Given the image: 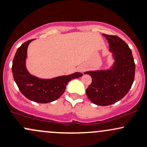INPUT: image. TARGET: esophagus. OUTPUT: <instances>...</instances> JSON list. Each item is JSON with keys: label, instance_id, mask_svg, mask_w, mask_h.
<instances>
[{"label": "esophagus", "instance_id": "obj_1", "mask_svg": "<svg viewBox=\"0 0 147 147\" xmlns=\"http://www.w3.org/2000/svg\"><path fill=\"white\" fill-rule=\"evenodd\" d=\"M84 70H85V67H84V66H83V67H81L80 68V72H84Z\"/></svg>", "mask_w": 147, "mask_h": 147}]
</instances>
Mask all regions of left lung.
Here are the masks:
<instances>
[{"label": "left lung", "instance_id": "obj_1", "mask_svg": "<svg viewBox=\"0 0 147 147\" xmlns=\"http://www.w3.org/2000/svg\"><path fill=\"white\" fill-rule=\"evenodd\" d=\"M103 35L108 40L115 63L109 70L84 72L92 78L86 93L94 104L109 106L128 93L135 80V64L132 51L123 39L115 35Z\"/></svg>", "mask_w": 147, "mask_h": 147}]
</instances>
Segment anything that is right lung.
Masks as SVG:
<instances>
[{"mask_svg":"<svg viewBox=\"0 0 147 147\" xmlns=\"http://www.w3.org/2000/svg\"><path fill=\"white\" fill-rule=\"evenodd\" d=\"M32 40L24 42L17 50L12 61V75L20 91L26 98L36 103H50L58 99L63 94L70 80L83 75L75 72L51 80H42L32 76L25 67L27 47Z\"/></svg>","mask_w":147,"mask_h":147,"instance_id":"add662e5","label":"right lung"}]
</instances>
